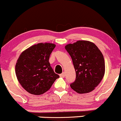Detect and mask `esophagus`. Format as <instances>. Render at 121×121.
<instances>
[{
    "label": "esophagus",
    "mask_w": 121,
    "mask_h": 121,
    "mask_svg": "<svg viewBox=\"0 0 121 121\" xmlns=\"http://www.w3.org/2000/svg\"><path fill=\"white\" fill-rule=\"evenodd\" d=\"M60 76L62 77V78H64V77L65 76V72H63L62 73H61L60 74Z\"/></svg>",
    "instance_id": "34e87169"
}]
</instances>
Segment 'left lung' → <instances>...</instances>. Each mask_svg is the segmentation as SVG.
I'll return each instance as SVG.
<instances>
[{"mask_svg":"<svg viewBox=\"0 0 121 121\" xmlns=\"http://www.w3.org/2000/svg\"><path fill=\"white\" fill-rule=\"evenodd\" d=\"M73 61L76 80L70 87L79 94L92 91L99 84L105 74L103 53L93 42L79 40L65 46Z\"/></svg>","mask_w":121,"mask_h":121,"instance_id":"1","label":"left lung"}]
</instances>
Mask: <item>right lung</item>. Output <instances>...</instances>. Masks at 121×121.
<instances>
[{
	"instance_id": "1",
	"label": "right lung",
	"mask_w": 121,
	"mask_h": 121,
	"mask_svg": "<svg viewBox=\"0 0 121 121\" xmlns=\"http://www.w3.org/2000/svg\"><path fill=\"white\" fill-rule=\"evenodd\" d=\"M56 45L52 43H38L24 50L17 59L16 76L22 86L29 93L41 95L48 90L59 78L53 72L49 62Z\"/></svg>"
}]
</instances>
